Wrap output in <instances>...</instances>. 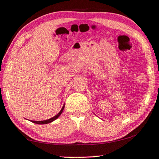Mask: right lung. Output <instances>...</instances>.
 I'll list each match as a JSON object with an SVG mask.
<instances>
[{"instance_id": "obj_1", "label": "right lung", "mask_w": 159, "mask_h": 159, "mask_svg": "<svg viewBox=\"0 0 159 159\" xmlns=\"http://www.w3.org/2000/svg\"><path fill=\"white\" fill-rule=\"evenodd\" d=\"M64 107H65V104L63 106L62 108H61V110L60 111V112H59L58 114L56 115L55 116H53V118H49L48 120H30V121L34 123V124H49V123H51L53 122V120H55L56 119H57L61 115V113H63V109H64Z\"/></svg>"}]
</instances>
